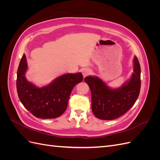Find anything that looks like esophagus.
<instances>
[{"mask_svg":"<svg viewBox=\"0 0 160 160\" xmlns=\"http://www.w3.org/2000/svg\"><path fill=\"white\" fill-rule=\"evenodd\" d=\"M91 70L89 69H84L82 70V74H83L84 77L89 75V74H91Z\"/></svg>","mask_w":160,"mask_h":160,"instance_id":"1","label":"esophagus"}]
</instances>
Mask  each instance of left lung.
I'll return each mask as SVG.
<instances>
[{
  "label": "left lung",
  "mask_w": 160,
  "mask_h": 160,
  "mask_svg": "<svg viewBox=\"0 0 160 160\" xmlns=\"http://www.w3.org/2000/svg\"><path fill=\"white\" fill-rule=\"evenodd\" d=\"M84 80L91 92V108L95 117L112 120L126 113L136 101L141 88V68L135 57L132 77L118 89L109 88L98 77H86Z\"/></svg>",
  "instance_id": "obj_1"
}]
</instances>
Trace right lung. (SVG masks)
Masks as SVG:
<instances>
[{"label": "right lung", "mask_w": 160, "mask_h": 160, "mask_svg": "<svg viewBox=\"0 0 160 160\" xmlns=\"http://www.w3.org/2000/svg\"><path fill=\"white\" fill-rule=\"evenodd\" d=\"M27 70L26 56L23 54L17 71V93L25 108L38 118L61 116L67 109L72 89L83 79L81 72L67 73L57 77L49 85L37 88L27 80Z\"/></svg>", "instance_id": "add662e5"}]
</instances>
